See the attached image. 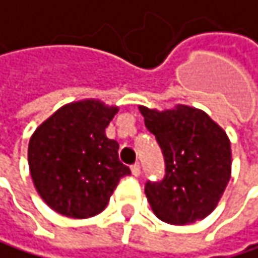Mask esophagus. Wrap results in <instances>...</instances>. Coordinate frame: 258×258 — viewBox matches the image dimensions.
Listing matches in <instances>:
<instances>
[{"mask_svg": "<svg viewBox=\"0 0 258 258\" xmlns=\"http://www.w3.org/2000/svg\"><path fill=\"white\" fill-rule=\"evenodd\" d=\"M132 173H133L135 176H139V175H141V165H139L138 162L132 165Z\"/></svg>", "mask_w": 258, "mask_h": 258, "instance_id": "esophagus-1", "label": "esophagus"}]
</instances>
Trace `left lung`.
Instances as JSON below:
<instances>
[{"label":"left lung","instance_id":"obj_1","mask_svg":"<svg viewBox=\"0 0 258 258\" xmlns=\"http://www.w3.org/2000/svg\"><path fill=\"white\" fill-rule=\"evenodd\" d=\"M165 162L161 181H147L155 215L168 224H190L209 215L231 178V142L204 111L178 105L156 111L139 106Z\"/></svg>","mask_w":258,"mask_h":258}]
</instances>
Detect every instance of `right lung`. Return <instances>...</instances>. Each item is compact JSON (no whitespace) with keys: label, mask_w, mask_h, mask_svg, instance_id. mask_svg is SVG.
<instances>
[{"label":"right lung","mask_w":258,"mask_h":258,"mask_svg":"<svg viewBox=\"0 0 258 258\" xmlns=\"http://www.w3.org/2000/svg\"><path fill=\"white\" fill-rule=\"evenodd\" d=\"M117 113L99 100L61 106L29 142V168L44 203L69 218L100 214L130 168L119 161V144L105 128Z\"/></svg>","instance_id":"right-lung-1"}]
</instances>
